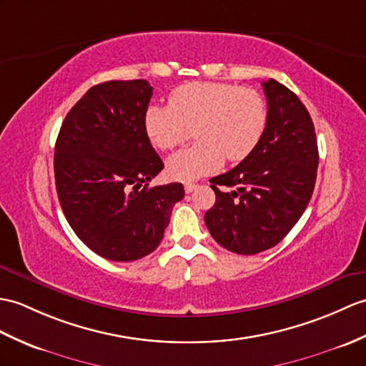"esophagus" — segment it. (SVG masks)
<instances>
[{"label": "esophagus", "mask_w": 366, "mask_h": 366, "mask_svg": "<svg viewBox=\"0 0 366 366\" xmlns=\"http://www.w3.org/2000/svg\"><path fill=\"white\" fill-rule=\"evenodd\" d=\"M184 189H185V193H192V192H194L198 189V185L197 184H190V182H187L185 185H184Z\"/></svg>", "instance_id": "obj_1"}]
</instances>
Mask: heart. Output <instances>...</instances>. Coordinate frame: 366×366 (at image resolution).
<instances>
[{"mask_svg":"<svg viewBox=\"0 0 366 366\" xmlns=\"http://www.w3.org/2000/svg\"><path fill=\"white\" fill-rule=\"evenodd\" d=\"M169 104L144 110V132L156 148L174 149L190 135L198 139L167 160V173L193 181L217 172L223 159L240 162L257 148L268 124L267 101L257 90L229 82L194 81L169 93Z\"/></svg>","mask_w":366,"mask_h":366,"instance_id":"b5f03b06","label":"heart"}]
</instances>
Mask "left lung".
Here are the masks:
<instances>
[{
    "instance_id": "obj_1",
    "label": "left lung",
    "mask_w": 366,
    "mask_h": 366,
    "mask_svg": "<svg viewBox=\"0 0 366 366\" xmlns=\"http://www.w3.org/2000/svg\"><path fill=\"white\" fill-rule=\"evenodd\" d=\"M268 124L257 148L231 172L210 179L217 201L204 215L214 240L252 256L292 231L315 189L318 144L307 109L274 79L262 84ZM219 186L232 192L219 191Z\"/></svg>"
}]
</instances>
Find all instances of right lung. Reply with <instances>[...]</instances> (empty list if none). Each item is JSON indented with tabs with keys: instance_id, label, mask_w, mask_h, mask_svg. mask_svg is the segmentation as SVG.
Masks as SVG:
<instances>
[{
	"instance_id": "obj_1",
	"label": "right lung",
	"mask_w": 366,
	"mask_h": 366,
	"mask_svg": "<svg viewBox=\"0 0 366 366\" xmlns=\"http://www.w3.org/2000/svg\"><path fill=\"white\" fill-rule=\"evenodd\" d=\"M148 81H107L87 90L59 131L56 190L66 222L98 256L132 262L164 239L179 182L148 187L164 168L144 132Z\"/></svg>"
}]
</instances>
